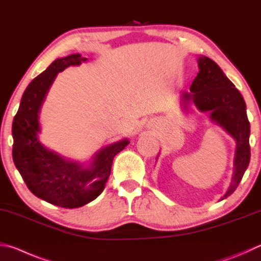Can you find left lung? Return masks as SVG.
<instances>
[{
  "label": "left lung",
  "mask_w": 261,
  "mask_h": 261,
  "mask_svg": "<svg viewBox=\"0 0 261 261\" xmlns=\"http://www.w3.org/2000/svg\"><path fill=\"white\" fill-rule=\"evenodd\" d=\"M197 63L200 70L189 89L191 92L181 94L182 106L186 110L193 102L198 111L207 112L210 120L228 132L236 141L233 177L227 192L220 197L219 201H222L238 188L249 165L250 123L242 94L219 66L205 56L198 57Z\"/></svg>",
  "instance_id": "left-lung-1"
}]
</instances>
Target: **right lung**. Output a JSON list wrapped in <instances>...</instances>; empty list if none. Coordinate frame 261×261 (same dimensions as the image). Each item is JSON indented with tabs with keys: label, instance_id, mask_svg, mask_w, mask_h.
Listing matches in <instances>:
<instances>
[{
	"label": "right lung",
	"instance_id": "obj_1",
	"mask_svg": "<svg viewBox=\"0 0 261 261\" xmlns=\"http://www.w3.org/2000/svg\"><path fill=\"white\" fill-rule=\"evenodd\" d=\"M88 58L80 54L58 58L28 84L12 123V158L35 196L61 207H80L93 201L106 186L114 156L129 145L127 138L99 149L89 165L69 161L41 144L39 114L58 73Z\"/></svg>",
	"mask_w": 261,
	"mask_h": 261
}]
</instances>
